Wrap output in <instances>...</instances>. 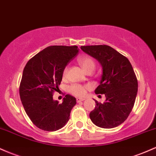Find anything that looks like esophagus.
<instances>
[{"label": "esophagus", "instance_id": "esophagus-1", "mask_svg": "<svg viewBox=\"0 0 156 156\" xmlns=\"http://www.w3.org/2000/svg\"><path fill=\"white\" fill-rule=\"evenodd\" d=\"M85 99V98H77V99H76V101H77V103H79V102H80V101H84Z\"/></svg>", "mask_w": 156, "mask_h": 156}]
</instances>
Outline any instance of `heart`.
<instances>
[{
    "mask_svg": "<svg viewBox=\"0 0 156 156\" xmlns=\"http://www.w3.org/2000/svg\"><path fill=\"white\" fill-rule=\"evenodd\" d=\"M78 62L80 64V66L83 67L85 73L87 72V71H92L93 72V71L95 69V62L91 57H88V56H83V57H80L78 59ZM67 71L68 68H66L63 71L64 76L67 73ZM69 90L73 95L80 96V97L85 95V87L81 85H78V84H74V85H71L70 87Z\"/></svg>",
    "mask_w": 156,
    "mask_h": 156,
    "instance_id": "heart-1",
    "label": "heart"
}]
</instances>
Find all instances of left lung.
<instances>
[{
    "instance_id": "obj_1",
    "label": "left lung",
    "mask_w": 156,
    "mask_h": 156,
    "mask_svg": "<svg viewBox=\"0 0 156 156\" xmlns=\"http://www.w3.org/2000/svg\"><path fill=\"white\" fill-rule=\"evenodd\" d=\"M85 53L97 59L102 69L97 94H105L104 103L96 102L89 114L93 123L101 128H113L127 119L133 108L138 81L132 65L125 56L109 45L81 46Z\"/></svg>"
}]
</instances>
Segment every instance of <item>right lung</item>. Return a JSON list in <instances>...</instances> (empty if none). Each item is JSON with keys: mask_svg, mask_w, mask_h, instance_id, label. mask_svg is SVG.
<instances>
[{"mask_svg": "<svg viewBox=\"0 0 156 156\" xmlns=\"http://www.w3.org/2000/svg\"><path fill=\"white\" fill-rule=\"evenodd\" d=\"M76 45H51L26 63L20 85V97L26 114L38 128L56 131L70 119L76 98L67 94L59 104L53 99L59 89L65 68L78 54Z\"/></svg>", "mask_w": 156, "mask_h": 156, "instance_id": "right-lung-1", "label": "right lung"}]
</instances>
